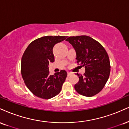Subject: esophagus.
Here are the masks:
<instances>
[{
  "mask_svg": "<svg viewBox=\"0 0 129 129\" xmlns=\"http://www.w3.org/2000/svg\"><path fill=\"white\" fill-rule=\"evenodd\" d=\"M71 74H72V73H71V72H69V71L67 72V74H68V76H70Z\"/></svg>",
  "mask_w": 129,
  "mask_h": 129,
  "instance_id": "esophagus-1",
  "label": "esophagus"
}]
</instances>
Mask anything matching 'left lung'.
Returning a JSON list of instances; mask_svg holds the SVG:
<instances>
[{
    "mask_svg": "<svg viewBox=\"0 0 129 129\" xmlns=\"http://www.w3.org/2000/svg\"><path fill=\"white\" fill-rule=\"evenodd\" d=\"M66 41L75 50L77 63L85 68L84 75L76 74L79 82L74 85L76 91L86 97L96 95L109 77L111 66L106 51L98 41L86 35L70 37Z\"/></svg>",
    "mask_w": 129,
    "mask_h": 129,
    "instance_id": "left-lung-1",
    "label": "left lung"
}]
</instances>
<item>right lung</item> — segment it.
<instances>
[{
    "mask_svg": "<svg viewBox=\"0 0 129 129\" xmlns=\"http://www.w3.org/2000/svg\"><path fill=\"white\" fill-rule=\"evenodd\" d=\"M66 36H45L32 41L26 49L21 62V72L27 88L40 98L49 99L60 92L67 73L66 70L50 75V62L55 58L53 48Z\"/></svg>",
    "mask_w": 129,
    "mask_h": 129,
    "instance_id": "add662e5",
    "label": "right lung"
}]
</instances>
